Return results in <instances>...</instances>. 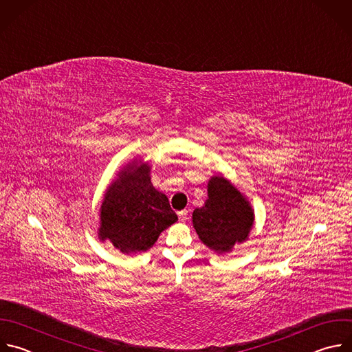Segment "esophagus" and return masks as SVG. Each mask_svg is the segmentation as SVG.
<instances>
[{
    "label": "esophagus",
    "mask_w": 352,
    "mask_h": 352,
    "mask_svg": "<svg viewBox=\"0 0 352 352\" xmlns=\"http://www.w3.org/2000/svg\"><path fill=\"white\" fill-rule=\"evenodd\" d=\"M187 217H188V210L187 209H183L179 212V221L180 222H186L187 221Z\"/></svg>",
    "instance_id": "obj_1"
}]
</instances>
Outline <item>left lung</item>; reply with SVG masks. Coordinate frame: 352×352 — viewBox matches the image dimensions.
Wrapping results in <instances>:
<instances>
[{"mask_svg": "<svg viewBox=\"0 0 352 352\" xmlns=\"http://www.w3.org/2000/svg\"><path fill=\"white\" fill-rule=\"evenodd\" d=\"M254 214L251 206L226 179L215 176L208 183V199L192 212V225L201 241L219 254L229 252L248 237Z\"/></svg>", "mask_w": 352, "mask_h": 352, "instance_id": "8db88e82", "label": "left lung"}]
</instances>
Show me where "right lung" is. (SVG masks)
<instances>
[{
    "label": "right lung",
    "instance_id": "1",
    "mask_svg": "<svg viewBox=\"0 0 352 352\" xmlns=\"http://www.w3.org/2000/svg\"><path fill=\"white\" fill-rule=\"evenodd\" d=\"M148 172L147 165L123 172L101 205L100 236L122 252L148 250L177 221L168 197L154 188Z\"/></svg>",
    "mask_w": 352,
    "mask_h": 352
}]
</instances>
